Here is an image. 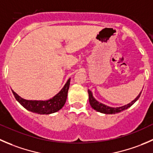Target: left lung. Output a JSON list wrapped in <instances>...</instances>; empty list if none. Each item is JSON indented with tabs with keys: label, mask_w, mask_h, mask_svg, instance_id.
Returning <instances> with one entry per match:
<instances>
[{
	"label": "left lung",
	"mask_w": 153,
	"mask_h": 153,
	"mask_svg": "<svg viewBox=\"0 0 153 153\" xmlns=\"http://www.w3.org/2000/svg\"><path fill=\"white\" fill-rule=\"evenodd\" d=\"M88 96H89V102H90V105L92 108H94L96 111H99V112L103 113V114H116V113H119L120 111H123V110L127 109L128 108H129L130 106L133 105L136 101L138 100V98L140 97V92L138 95H137V97L134 100L131 101V102L128 103L127 105H123L121 107H117V108H113V107H109L108 105H105L104 104L101 103V102H98L96 99L93 97V94H92V92L90 90H88Z\"/></svg>",
	"instance_id": "1"
}]
</instances>
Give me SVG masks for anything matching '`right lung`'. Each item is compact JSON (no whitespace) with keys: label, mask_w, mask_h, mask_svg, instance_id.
I'll return each mask as SVG.
<instances>
[{"label":"right lung","mask_w":153,"mask_h":153,"mask_svg":"<svg viewBox=\"0 0 153 153\" xmlns=\"http://www.w3.org/2000/svg\"><path fill=\"white\" fill-rule=\"evenodd\" d=\"M70 81L71 78H69L62 90L48 100H27L21 97L13 90L12 91L16 100L27 110L40 114H50L59 111L64 106L67 100Z\"/></svg>","instance_id":"1"}]
</instances>
